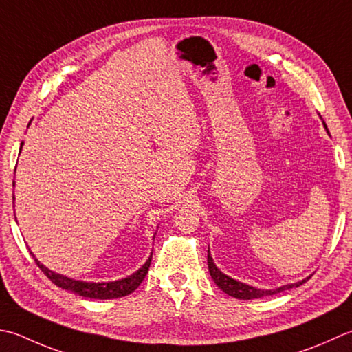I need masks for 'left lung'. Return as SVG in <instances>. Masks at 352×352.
<instances>
[{
	"instance_id": "obj_1",
	"label": "left lung",
	"mask_w": 352,
	"mask_h": 352,
	"mask_svg": "<svg viewBox=\"0 0 352 352\" xmlns=\"http://www.w3.org/2000/svg\"><path fill=\"white\" fill-rule=\"evenodd\" d=\"M322 119V117H320ZM323 126H325V129L328 131L327 128V123L322 120ZM208 265H209V273L210 276L213 279V282L221 288V290L226 293L232 296V298H236V299H244V300H249V299H259V298H265V296H272V294H276V293H280L284 290H288V288H293V287H299L302 284H305V282L311 278L308 276L305 279H302L299 282H294V284H287V285H280L278 288H268V290H265V288H258V287H253V285H249V284H244V282L241 280H236L233 279L230 276H227V274H224L219 268L215 265V263H213V259L210 256V252L208 254Z\"/></svg>"
}]
</instances>
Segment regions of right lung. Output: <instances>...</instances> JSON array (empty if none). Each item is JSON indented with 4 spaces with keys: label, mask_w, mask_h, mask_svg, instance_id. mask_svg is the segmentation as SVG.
<instances>
[{
    "label": "right lung",
    "mask_w": 352,
    "mask_h": 352,
    "mask_svg": "<svg viewBox=\"0 0 352 352\" xmlns=\"http://www.w3.org/2000/svg\"><path fill=\"white\" fill-rule=\"evenodd\" d=\"M23 144L24 143H21V149H23ZM13 186H15V182H13ZM13 201H15V197H13ZM30 253L34 259V263L38 264V267L44 272L45 276L50 279L54 285L60 287L62 290H68L74 294L82 296V298H88V299H116V298H122V296L133 293L135 288L142 284L144 276H146L149 265H151V259H153V253H151L149 258L146 259V263H144L139 268V270L134 272L133 274H129V276H126V278L119 279V280L87 282V280H78V279L64 276V274H60V273H54L53 270H50V268H47L44 264H41L36 259V256L33 254V252H30Z\"/></svg>",
    "instance_id": "1"
}]
</instances>
